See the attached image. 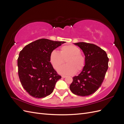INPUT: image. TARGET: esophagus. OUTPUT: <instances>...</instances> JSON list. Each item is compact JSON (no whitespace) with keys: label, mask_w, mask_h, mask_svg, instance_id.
Wrapping results in <instances>:
<instances>
[{"label":"esophagus","mask_w":124,"mask_h":124,"mask_svg":"<svg viewBox=\"0 0 124 124\" xmlns=\"http://www.w3.org/2000/svg\"><path fill=\"white\" fill-rule=\"evenodd\" d=\"M67 76H62V78H66Z\"/></svg>","instance_id":"1"}]
</instances>
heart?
I'll return each instance as SVG.
<instances>
[{
  "instance_id": "b5f03b06",
  "label": "heart",
  "mask_w": 124,
  "mask_h": 124,
  "mask_svg": "<svg viewBox=\"0 0 124 124\" xmlns=\"http://www.w3.org/2000/svg\"><path fill=\"white\" fill-rule=\"evenodd\" d=\"M66 60V65L60 66ZM50 62L55 70L62 74H73L83 70L85 65V58L81 54V50L73 45H66L60 48L59 53L56 50L51 52Z\"/></svg>"
}]
</instances>
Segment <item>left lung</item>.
Returning <instances> with one entry per match:
<instances>
[{"label": "left lung", "instance_id": "obj_1", "mask_svg": "<svg viewBox=\"0 0 124 124\" xmlns=\"http://www.w3.org/2000/svg\"><path fill=\"white\" fill-rule=\"evenodd\" d=\"M74 44L83 51L85 65L78 76L73 78L70 89L78 96H89L102 84L108 69V58L106 52L95 44L83 42Z\"/></svg>", "mask_w": 124, "mask_h": 124}]
</instances>
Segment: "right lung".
<instances>
[{
	"label": "right lung",
	"instance_id": "1",
	"mask_svg": "<svg viewBox=\"0 0 124 124\" xmlns=\"http://www.w3.org/2000/svg\"><path fill=\"white\" fill-rule=\"evenodd\" d=\"M41 39L27 44L17 59L18 74L21 84L35 98H44L53 92L61 78L50 62L52 51L65 43Z\"/></svg>",
	"mask_w": 124,
	"mask_h": 124
}]
</instances>
